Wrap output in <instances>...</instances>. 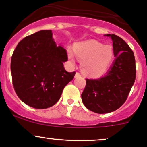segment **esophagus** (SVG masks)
<instances>
[{
  "label": "esophagus",
  "instance_id": "esophagus-1",
  "mask_svg": "<svg viewBox=\"0 0 147 147\" xmlns=\"http://www.w3.org/2000/svg\"><path fill=\"white\" fill-rule=\"evenodd\" d=\"M80 76V74L79 73H78V72H76V75H75V77L76 78H78V77Z\"/></svg>",
  "mask_w": 147,
  "mask_h": 147
}]
</instances>
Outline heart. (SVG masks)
<instances>
[{
	"label": "heart",
	"instance_id": "1",
	"mask_svg": "<svg viewBox=\"0 0 147 147\" xmlns=\"http://www.w3.org/2000/svg\"><path fill=\"white\" fill-rule=\"evenodd\" d=\"M74 53L71 49L67 50L69 61L75 64V54L82 62L83 73L92 77L105 74L114 59V50L111 45H104L94 40L76 43L74 47Z\"/></svg>",
	"mask_w": 147,
	"mask_h": 147
}]
</instances>
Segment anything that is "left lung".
Segmentation results:
<instances>
[{"label":"left lung","instance_id":"left-lung-1","mask_svg":"<svg viewBox=\"0 0 147 147\" xmlns=\"http://www.w3.org/2000/svg\"><path fill=\"white\" fill-rule=\"evenodd\" d=\"M105 36L113 41L115 60L104 76L86 79L81 94L83 105L97 113L114 111L123 105L136 77L135 56L129 45L114 34Z\"/></svg>","mask_w":147,"mask_h":147}]
</instances>
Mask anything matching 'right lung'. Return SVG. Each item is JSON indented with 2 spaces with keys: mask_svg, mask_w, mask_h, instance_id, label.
I'll list each match as a JSON object with an SVG mask.
<instances>
[{
  "mask_svg": "<svg viewBox=\"0 0 147 147\" xmlns=\"http://www.w3.org/2000/svg\"><path fill=\"white\" fill-rule=\"evenodd\" d=\"M67 60V50L57 45L51 30L22 39L11 59L12 84L19 98L35 109L55 105L76 74L65 70L63 63Z\"/></svg>",
  "mask_w": 147,
  "mask_h": 147,
  "instance_id": "right-lung-1",
  "label": "right lung"
}]
</instances>
